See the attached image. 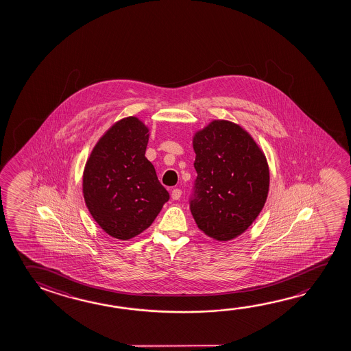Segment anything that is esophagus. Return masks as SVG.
<instances>
[{
	"label": "esophagus",
	"instance_id": "esophagus-1",
	"mask_svg": "<svg viewBox=\"0 0 351 351\" xmlns=\"http://www.w3.org/2000/svg\"><path fill=\"white\" fill-rule=\"evenodd\" d=\"M181 195H182V191L175 189V190L171 192V198H173V201H178V199L181 198Z\"/></svg>",
	"mask_w": 351,
	"mask_h": 351
}]
</instances>
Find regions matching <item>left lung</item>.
Instances as JSON below:
<instances>
[{
    "instance_id": "8db88e82",
    "label": "left lung",
    "mask_w": 351,
    "mask_h": 351,
    "mask_svg": "<svg viewBox=\"0 0 351 351\" xmlns=\"http://www.w3.org/2000/svg\"><path fill=\"white\" fill-rule=\"evenodd\" d=\"M193 195L190 209L206 235L229 241L247 230L265 207L269 167L250 133L234 122L214 120L195 133Z\"/></svg>"
}]
</instances>
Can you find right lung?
Listing matches in <instances>:
<instances>
[{
	"instance_id": "obj_1",
	"label": "right lung",
	"mask_w": 351,
	"mask_h": 351,
	"mask_svg": "<svg viewBox=\"0 0 351 351\" xmlns=\"http://www.w3.org/2000/svg\"><path fill=\"white\" fill-rule=\"evenodd\" d=\"M149 130L131 116L99 139L86 161L83 195L106 234L130 240L148 229L170 195L145 158Z\"/></svg>"
}]
</instances>
